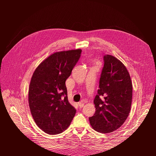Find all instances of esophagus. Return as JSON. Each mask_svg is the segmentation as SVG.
<instances>
[{"mask_svg": "<svg viewBox=\"0 0 156 156\" xmlns=\"http://www.w3.org/2000/svg\"><path fill=\"white\" fill-rule=\"evenodd\" d=\"M84 103L83 102H82V101H81V102H79L78 103V105H79V107H80V108H82V107H84Z\"/></svg>", "mask_w": 156, "mask_h": 156, "instance_id": "esophagus-1", "label": "esophagus"}]
</instances>
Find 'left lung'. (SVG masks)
I'll return each instance as SVG.
<instances>
[{"label": "left lung", "mask_w": 156, "mask_h": 156, "mask_svg": "<svg viewBox=\"0 0 156 156\" xmlns=\"http://www.w3.org/2000/svg\"><path fill=\"white\" fill-rule=\"evenodd\" d=\"M98 94L94 98L95 114L89 118L92 128L108 133L124 123L131 110L132 82L124 64L115 56H103Z\"/></svg>", "instance_id": "left-lung-1"}]
</instances>
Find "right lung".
Returning <instances> with one entry per match:
<instances>
[{
  "label": "right lung",
  "mask_w": 156,
  "mask_h": 156,
  "mask_svg": "<svg viewBox=\"0 0 156 156\" xmlns=\"http://www.w3.org/2000/svg\"><path fill=\"white\" fill-rule=\"evenodd\" d=\"M81 51L78 49L52 54L32 75L29 88L30 110L36 125L46 133H61L75 115L76 109L68 100L65 83Z\"/></svg>",
  "instance_id": "obj_1"
}]
</instances>
